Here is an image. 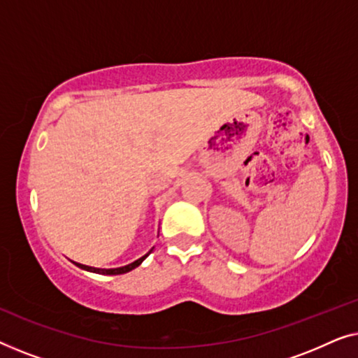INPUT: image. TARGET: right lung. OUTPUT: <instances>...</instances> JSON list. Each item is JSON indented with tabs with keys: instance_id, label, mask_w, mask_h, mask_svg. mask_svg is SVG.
<instances>
[{
	"instance_id": "1",
	"label": "right lung",
	"mask_w": 358,
	"mask_h": 358,
	"mask_svg": "<svg viewBox=\"0 0 358 358\" xmlns=\"http://www.w3.org/2000/svg\"><path fill=\"white\" fill-rule=\"evenodd\" d=\"M153 251V248L150 249V252ZM150 252H146L145 256H141L140 259H136V261H134L131 264H127V266L124 267H115V268H97V267H91V266H85V264H80V262H73L75 266H78L80 268H83V271H87V272H94V273H101V275H120V273H127L130 271H134L135 267H138L141 262L145 261L146 257L150 256Z\"/></svg>"
}]
</instances>
